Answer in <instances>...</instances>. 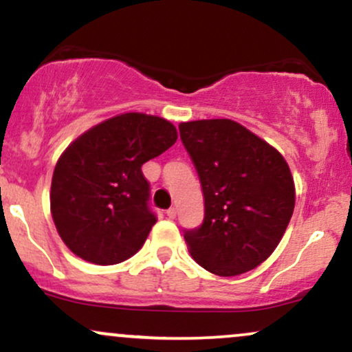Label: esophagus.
I'll list each match as a JSON object with an SVG mask.
<instances>
[{
	"instance_id": "34e87169",
	"label": "esophagus",
	"mask_w": 352,
	"mask_h": 352,
	"mask_svg": "<svg viewBox=\"0 0 352 352\" xmlns=\"http://www.w3.org/2000/svg\"><path fill=\"white\" fill-rule=\"evenodd\" d=\"M176 214H177V209H176V208H169V209L166 210V216H168L169 219H175Z\"/></svg>"
}]
</instances>
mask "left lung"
Instances as JSON below:
<instances>
[{
    "label": "left lung",
    "mask_w": 352,
    "mask_h": 352,
    "mask_svg": "<svg viewBox=\"0 0 352 352\" xmlns=\"http://www.w3.org/2000/svg\"><path fill=\"white\" fill-rule=\"evenodd\" d=\"M179 133L204 194V222L184 232L189 254L219 276L254 270L274 254L295 209L290 166L234 120L184 122Z\"/></svg>",
    "instance_id": "left-lung-1"
}]
</instances>
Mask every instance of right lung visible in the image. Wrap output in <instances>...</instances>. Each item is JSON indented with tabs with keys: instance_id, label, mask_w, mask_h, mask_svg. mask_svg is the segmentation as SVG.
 Returning a JSON list of instances; mask_svg holds the SVG:
<instances>
[{
	"instance_id": "add662e5",
	"label": "right lung",
	"mask_w": 352,
	"mask_h": 352,
	"mask_svg": "<svg viewBox=\"0 0 352 352\" xmlns=\"http://www.w3.org/2000/svg\"><path fill=\"white\" fill-rule=\"evenodd\" d=\"M176 140L171 122L130 111L92 126L65 148L54 168L51 214L72 254L115 265L142 249L156 222L142 166Z\"/></svg>"
}]
</instances>
